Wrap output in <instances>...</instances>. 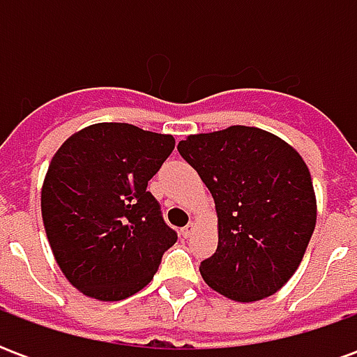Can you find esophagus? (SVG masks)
I'll list each match as a JSON object with an SVG mask.
<instances>
[{
  "instance_id": "34e87169",
  "label": "esophagus",
  "mask_w": 357,
  "mask_h": 357,
  "mask_svg": "<svg viewBox=\"0 0 357 357\" xmlns=\"http://www.w3.org/2000/svg\"><path fill=\"white\" fill-rule=\"evenodd\" d=\"M193 231H195V224H187L185 227L181 229V235H183V237H191Z\"/></svg>"
}]
</instances>
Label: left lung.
I'll return each instance as SVG.
<instances>
[{
	"label": "left lung",
	"instance_id": "8db88e82",
	"mask_svg": "<svg viewBox=\"0 0 357 357\" xmlns=\"http://www.w3.org/2000/svg\"><path fill=\"white\" fill-rule=\"evenodd\" d=\"M178 151L216 204L218 248L201 262L204 283L235 302L275 294L298 269L317 220L302 156L250 126L187 135Z\"/></svg>",
	"mask_w": 357,
	"mask_h": 357
}]
</instances>
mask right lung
<instances>
[{
    "label": "right lung",
    "instance_id": "add662e5",
    "mask_svg": "<svg viewBox=\"0 0 357 357\" xmlns=\"http://www.w3.org/2000/svg\"><path fill=\"white\" fill-rule=\"evenodd\" d=\"M174 147L168 133L101 122L53 155L42 185L43 227L63 275L82 294L116 302L139 292L178 241L147 191Z\"/></svg>",
    "mask_w": 357,
    "mask_h": 357
}]
</instances>
